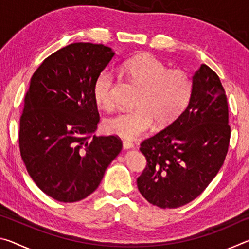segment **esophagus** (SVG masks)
I'll use <instances>...</instances> for the list:
<instances>
[{"instance_id":"34e87169","label":"esophagus","mask_w":249,"mask_h":249,"mask_svg":"<svg viewBox=\"0 0 249 249\" xmlns=\"http://www.w3.org/2000/svg\"><path fill=\"white\" fill-rule=\"evenodd\" d=\"M123 147H124V149H130V148H134V144L132 142L124 141L123 142Z\"/></svg>"}]
</instances>
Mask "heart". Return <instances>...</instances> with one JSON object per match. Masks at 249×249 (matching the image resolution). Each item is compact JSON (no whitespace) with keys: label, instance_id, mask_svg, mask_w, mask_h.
<instances>
[{"label":"heart","instance_id":"1","mask_svg":"<svg viewBox=\"0 0 249 249\" xmlns=\"http://www.w3.org/2000/svg\"><path fill=\"white\" fill-rule=\"evenodd\" d=\"M122 72L141 88L135 103L137 108L122 112L104 122L109 134L133 140L150 129L156 121L166 126L187 107L192 93V80L181 69H167L163 62L150 53H141L122 65ZM93 98L103 109L114 107V77L103 70L93 84Z\"/></svg>","mask_w":249,"mask_h":249}]
</instances>
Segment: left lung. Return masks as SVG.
Instances as JSON below:
<instances>
[{
    "mask_svg": "<svg viewBox=\"0 0 249 249\" xmlns=\"http://www.w3.org/2000/svg\"><path fill=\"white\" fill-rule=\"evenodd\" d=\"M192 84L184 111L141 144L147 166L137 178L138 190L161 209L179 208L199 196L217 175L229 150V107L220 78L201 65Z\"/></svg>",
    "mask_w": 249,
    "mask_h": 249,
    "instance_id": "obj_1",
    "label": "left lung"
}]
</instances>
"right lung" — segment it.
I'll return each instance as SVG.
<instances>
[{"mask_svg":"<svg viewBox=\"0 0 249 249\" xmlns=\"http://www.w3.org/2000/svg\"><path fill=\"white\" fill-rule=\"evenodd\" d=\"M114 54L101 44H71L46 58L31 79L19 121L20 156L34 182L54 200L90 196L122 150L117 136L93 135L100 121L93 84Z\"/></svg>","mask_w":249,"mask_h":249,"instance_id":"add662e5","label":"right lung"}]
</instances>
